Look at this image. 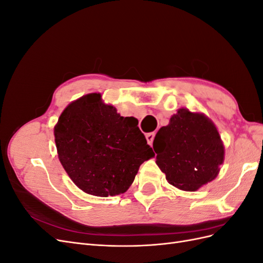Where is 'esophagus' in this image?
Here are the masks:
<instances>
[{
	"mask_svg": "<svg viewBox=\"0 0 263 263\" xmlns=\"http://www.w3.org/2000/svg\"><path fill=\"white\" fill-rule=\"evenodd\" d=\"M155 136H156V134H155V133H149V134H147V135H146L147 142H148V144H149L150 146L153 145L154 139H155Z\"/></svg>",
	"mask_w": 263,
	"mask_h": 263,
	"instance_id": "esophagus-1",
	"label": "esophagus"
}]
</instances>
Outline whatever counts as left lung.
I'll return each instance as SVG.
<instances>
[{
	"label": "left lung",
	"mask_w": 263,
	"mask_h": 263,
	"mask_svg": "<svg viewBox=\"0 0 263 263\" xmlns=\"http://www.w3.org/2000/svg\"><path fill=\"white\" fill-rule=\"evenodd\" d=\"M156 163L170 184L196 191L213 181L224 162V145L216 126L202 113L180 108L154 139Z\"/></svg>",
	"instance_id": "obj_1"
}]
</instances>
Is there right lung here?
I'll return each instance as SVG.
<instances>
[{
  "label": "right lung",
  "mask_w": 263,
  "mask_h": 263,
  "mask_svg": "<svg viewBox=\"0 0 263 263\" xmlns=\"http://www.w3.org/2000/svg\"><path fill=\"white\" fill-rule=\"evenodd\" d=\"M135 117L90 93L63 109L54 126L59 160L83 192L107 197L125 193L140 164L155 154Z\"/></svg>",
  "instance_id": "right-lung-1"
}]
</instances>
